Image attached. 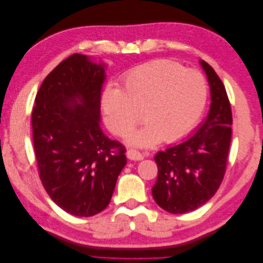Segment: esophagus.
Returning a JSON list of instances; mask_svg holds the SVG:
<instances>
[{"instance_id": "esophagus-1", "label": "esophagus", "mask_w": 263, "mask_h": 263, "mask_svg": "<svg viewBox=\"0 0 263 263\" xmlns=\"http://www.w3.org/2000/svg\"><path fill=\"white\" fill-rule=\"evenodd\" d=\"M127 158L130 159V160L139 161V160H142V159H144V156H142L138 150L129 149V150H127Z\"/></svg>"}]
</instances>
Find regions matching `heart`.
I'll return each instance as SVG.
<instances>
[{
    "label": "heart",
    "instance_id": "obj_1",
    "mask_svg": "<svg viewBox=\"0 0 263 263\" xmlns=\"http://www.w3.org/2000/svg\"><path fill=\"white\" fill-rule=\"evenodd\" d=\"M209 98L204 74L171 60H153L123 76L121 87L106 86L101 107L107 128L116 136L129 135L140 122L145 128L129 141L151 146L160 139L173 142L192 132L200 123Z\"/></svg>",
    "mask_w": 263,
    "mask_h": 263
}]
</instances>
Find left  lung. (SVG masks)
<instances>
[{
    "label": "left lung",
    "mask_w": 263,
    "mask_h": 263,
    "mask_svg": "<svg viewBox=\"0 0 263 263\" xmlns=\"http://www.w3.org/2000/svg\"><path fill=\"white\" fill-rule=\"evenodd\" d=\"M211 86L208 118L187 140L155 157L158 177L153 187L156 203L171 214L201 208L217 192L224 179L232 140V107L224 83L204 60Z\"/></svg>",
    "instance_id": "8db88e82"
}]
</instances>
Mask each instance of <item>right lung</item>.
Instances as JSON below:
<instances>
[{
    "label": "right lung",
    "mask_w": 263,
    "mask_h": 263,
    "mask_svg": "<svg viewBox=\"0 0 263 263\" xmlns=\"http://www.w3.org/2000/svg\"><path fill=\"white\" fill-rule=\"evenodd\" d=\"M102 65L81 53L45 78L31 113L38 174L59 208L90 217L109 204L127 159L125 146L100 127Z\"/></svg>",
    "instance_id": "1"
}]
</instances>
